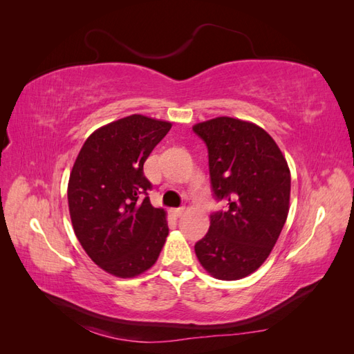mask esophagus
<instances>
[{"label": "esophagus", "mask_w": 354, "mask_h": 354, "mask_svg": "<svg viewBox=\"0 0 354 354\" xmlns=\"http://www.w3.org/2000/svg\"><path fill=\"white\" fill-rule=\"evenodd\" d=\"M185 207H178V208H174V209H171V214H173V216L174 217H180L181 216V214H183L185 212Z\"/></svg>", "instance_id": "esophagus-1"}]
</instances>
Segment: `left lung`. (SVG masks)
Wrapping results in <instances>:
<instances>
[{
    "label": "left lung",
    "instance_id": "1",
    "mask_svg": "<svg viewBox=\"0 0 354 354\" xmlns=\"http://www.w3.org/2000/svg\"><path fill=\"white\" fill-rule=\"evenodd\" d=\"M208 149L211 189L224 209L195 245L199 263L221 281H238L266 261L289 211L291 174L261 127L229 116L194 127Z\"/></svg>",
    "mask_w": 354,
    "mask_h": 354
}]
</instances>
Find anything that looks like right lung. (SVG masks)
<instances>
[{
    "mask_svg": "<svg viewBox=\"0 0 354 354\" xmlns=\"http://www.w3.org/2000/svg\"><path fill=\"white\" fill-rule=\"evenodd\" d=\"M171 122L130 115L95 130L75 160L68 202L75 234L104 272L134 277L156 263L168 236L162 208H153L143 165Z\"/></svg>",
    "mask_w": 354,
    "mask_h": 354,
    "instance_id": "obj_1",
    "label": "right lung"
}]
</instances>
